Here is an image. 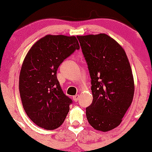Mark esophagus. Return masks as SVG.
Here are the masks:
<instances>
[{"label": "esophagus", "mask_w": 152, "mask_h": 152, "mask_svg": "<svg viewBox=\"0 0 152 152\" xmlns=\"http://www.w3.org/2000/svg\"><path fill=\"white\" fill-rule=\"evenodd\" d=\"M73 99L75 101V102H78V100H79V95H76V96H74L73 97Z\"/></svg>", "instance_id": "34e87169"}]
</instances>
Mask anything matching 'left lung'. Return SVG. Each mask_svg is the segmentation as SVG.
Segmentation results:
<instances>
[{"mask_svg": "<svg viewBox=\"0 0 152 152\" xmlns=\"http://www.w3.org/2000/svg\"><path fill=\"white\" fill-rule=\"evenodd\" d=\"M91 77L93 102L86 108L89 124L110 131L121 123L132 102V71L121 45L106 34L77 36Z\"/></svg>", "mask_w": 152, "mask_h": 152, "instance_id": "8db88e82", "label": "left lung"}]
</instances>
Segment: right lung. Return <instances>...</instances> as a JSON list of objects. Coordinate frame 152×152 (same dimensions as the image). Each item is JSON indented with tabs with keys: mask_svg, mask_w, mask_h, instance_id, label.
<instances>
[{
	"mask_svg": "<svg viewBox=\"0 0 152 152\" xmlns=\"http://www.w3.org/2000/svg\"><path fill=\"white\" fill-rule=\"evenodd\" d=\"M79 48L75 36L48 34L32 45L24 59L19 78L21 101L29 118L41 128L55 129L66 118L72 100L62 92L56 71Z\"/></svg>",
	"mask_w": 152,
	"mask_h": 152,
	"instance_id": "obj_1",
	"label": "right lung"
}]
</instances>
